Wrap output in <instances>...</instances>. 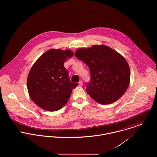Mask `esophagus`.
<instances>
[{"label": "esophagus", "mask_w": 157, "mask_h": 157, "mask_svg": "<svg viewBox=\"0 0 157 157\" xmlns=\"http://www.w3.org/2000/svg\"><path fill=\"white\" fill-rule=\"evenodd\" d=\"M82 84H83V82H82V81H80L79 82V86H82Z\"/></svg>", "instance_id": "34e87169"}]
</instances>
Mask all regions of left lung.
Instances as JSON below:
<instances>
[{
    "label": "left lung",
    "mask_w": 157,
    "mask_h": 157,
    "mask_svg": "<svg viewBox=\"0 0 157 157\" xmlns=\"http://www.w3.org/2000/svg\"><path fill=\"white\" fill-rule=\"evenodd\" d=\"M75 56L89 67L91 81L86 92L97 102L112 104L125 93L130 84V71L125 58L104 45L79 48Z\"/></svg>",
    "instance_id": "obj_1"
}]
</instances>
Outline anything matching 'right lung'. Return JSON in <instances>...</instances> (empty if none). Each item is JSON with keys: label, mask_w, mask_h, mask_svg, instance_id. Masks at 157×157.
Here are the masks:
<instances>
[{"label": "right lung", "mask_w": 157, "mask_h": 157, "mask_svg": "<svg viewBox=\"0 0 157 157\" xmlns=\"http://www.w3.org/2000/svg\"><path fill=\"white\" fill-rule=\"evenodd\" d=\"M70 50L50 49L34 63L27 78V89L32 101L44 110L54 112L67 104L73 89L63 63L71 58Z\"/></svg>", "instance_id": "1"}]
</instances>
